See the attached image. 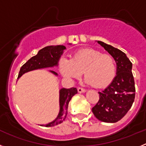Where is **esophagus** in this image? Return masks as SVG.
<instances>
[{
	"label": "esophagus",
	"instance_id": "esophagus-1",
	"mask_svg": "<svg viewBox=\"0 0 146 146\" xmlns=\"http://www.w3.org/2000/svg\"><path fill=\"white\" fill-rule=\"evenodd\" d=\"M77 91L79 93H85L86 92V90H85L84 88H77Z\"/></svg>",
	"mask_w": 146,
	"mask_h": 146
}]
</instances>
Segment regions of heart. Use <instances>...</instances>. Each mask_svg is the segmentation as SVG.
<instances>
[{
	"label": "heart",
	"instance_id": "heart-1",
	"mask_svg": "<svg viewBox=\"0 0 146 146\" xmlns=\"http://www.w3.org/2000/svg\"><path fill=\"white\" fill-rule=\"evenodd\" d=\"M58 66L60 73L66 79L74 80L83 72L86 82L96 88L111 83L117 72L116 62L112 55L92 48L78 50L72 59L62 58Z\"/></svg>",
	"mask_w": 146,
	"mask_h": 146
}]
</instances>
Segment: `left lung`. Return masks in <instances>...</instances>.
Returning <instances> with one entry per match:
<instances>
[{"mask_svg": "<svg viewBox=\"0 0 146 146\" xmlns=\"http://www.w3.org/2000/svg\"><path fill=\"white\" fill-rule=\"evenodd\" d=\"M97 42L114 58L117 72L111 83L102 92H99V100L92 108V112L99 121L105 123H115L127 113L135 100L132 64L121 50L101 41Z\"/></svg>", "mask_w": 146, "mask_h": 146, "instance_id": "8db88e82", "label": "left lung"}]
</instances>
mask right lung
I'll return each mask as SVG.
<instances>
[{
  "instance_id": "right-lung-1",
  "label": "right lung",
  "mask_w": 146,
  "mask_h": 146,
  "mask_svg": "<svg viewBox=\"0 0 146 146\" xmlns=\"http://www.w3.org/2000/svg\"><path fill=\"white\" fill-rule=\"evenodd\" d=\"M66 49L64 45H55V46H47L40 50L36 55H35L31 58H30L20 69L18 78H20L23 74L31 71L36 69H44L50 67L58 66V61L61 55ZM50 72L52 73L54 75L58 76V74L54 71L50 70ZM77 94V90L76 88H61L59 91V104H60V110L57 118L50 123H47L44 126L46 127L54 126L59 123H61L65 119L67 115V110L69 102L72 99V96Z\"/></svg>"
}]
</instances>
